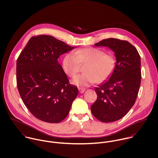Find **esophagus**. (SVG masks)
<instances>
[{
  "label": "esophagus",
  "instance_id": "1",
  "mask_svg": "<svg viewBox=\"0 0 158 158\" xmlns=\"http://www.w3.org/2000/svg\"><path fill=\"white\" fill-rule=\"evenodd\" d=\"M78 90H79V93H80L81 94L84 93V91H85V89L84 88H81V87H79V88H78Z\"/></svg>",
  "mask_w": 158,
  "mask_h": 158
}]
</instances>
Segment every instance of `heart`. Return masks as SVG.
Returning <instances> with one entry per match:
<instances>
[{"label":"heart","instance_id":"heart-1","mask_svg":"<svg viewBox=\"0 0 158 158\" xmlns=\"http://www.w3.org/2000/svg\"><path fill=\"white\" fill-rule=\"evenodd\" d=\"M84 73L78 75L72 80V84L84 87L94 84L101 83L109 77L113 72L116 60L110 54L97 48L80 49L67 54L62 62L65 73L74 77L81 69V64H85Z\"/></svg>","mask_w":158,"mask_h":158}]
</instances>
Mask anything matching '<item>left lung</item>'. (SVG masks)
Here are the masks:
<instances>
[{"label": "left lung", "instance_id": "8db88e82", "mask_svg": "<svg viewBox=\"0 0 158 158\" xmlns=\"http://www.w3.org/2000/svg\"><path fill=\"white\" fill-rule=\"evenodd\" d=\"M94 46L113 51L116 62L109 79L96 87L98 98L91 110L100 121L114 122L123 118L136 100L141 79V57L137 49L126 40L109 38Z\"/></svg>", "mask_w": 158, "mask_h": 158}]
</instances>
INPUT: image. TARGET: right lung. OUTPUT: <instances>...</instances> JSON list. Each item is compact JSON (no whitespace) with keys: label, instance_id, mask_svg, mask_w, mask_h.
I'll return each instance as SVG.
<instances>
[{"label":"right lung","instance_id":"add662e5","mask_svg":"<svg viewBox=\"0 0 158 158\" xmlns=\"http://www.w3.org/2000/svg\"><path fill=\"white\" fill-rule=\"evenodd\" d=\"M71 47L51 35L32 37L17 60V84L27 108L37 119L58 123L68 115L77 87L69 84L59 56Z\"/></svg>","mask_w":158,"mask_h":158}]
</instances>
